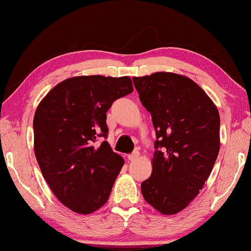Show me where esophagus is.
Returning a JSON list of instances; mask_svg holds the SVG:
<instances>
[{"mask_svg": "<svg viewBox=\"0 0 251 251\" xmlns=\"http://www.w3.org/2000/svg\"><path fill=\"white\" fill-rule=\"evenodd\" d=\"M139 157V152L137 151H134L131 154L128 155V159L129 160H136Z\"/></svg>", "mask_w": 251, "mask_h": 251, "instance_id": "esophagus-1", "label": "esophagus"}]
</instances>
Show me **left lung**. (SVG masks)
<instances>
[{"label":"left lung","instance_id":"1","mask_svg":"<svg viewBox=\"0 0 251 251\" xmlns=\"http://www.w3.org/2000/svg\"><path fill=\"white\" fill-rule=\"evenodd\" d=\"M133 82L156 131L152 172L142 194L161 214H177L199 194L217 159L218 109L186 76L158 72Z\"/></svg>","mask_w":251,"mask_h":251}]
</instances>
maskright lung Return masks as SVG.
I'll use <instances>...</instances> for the list:
<instances>
[{"label": "right lung", "instance_id": "right-lung-1", "mask_svg": "<svg viewBox=\"0 0 251 251\" xmlns=\"http://www.w3.org/2000/svg\"><path fill=\"white\" fill-rule=\"evenodd\" d=\"M134 91L131 80L100 75L63 80L37 106L34 151L42 175L63 205L91 214L107 201L124 165L107 138L106 112Z\"/></svg>", "mask_w": 251, "mask_h": 251}]
</instances>
